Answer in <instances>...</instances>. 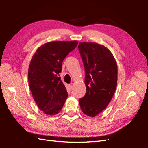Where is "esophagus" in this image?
<instances>
[{"mask_svg": "<svg viewBox=\"0 0 148 148\" xmlns=\"http://www.w3.org/2000/svg\"><path fill=\"white\" fill-rule=\"evenodd\" d=\"M72 86H72V84H69V89H70L71 90L72 89Z\"/></svg>", "mask_w": 148, "mask_h": 148, "instance_id": "34e87169", "label": "esophagus"}]
</instances>
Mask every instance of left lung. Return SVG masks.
<instances>
[{"mask_svg":"<svg viewBox=\"0 0 148 148\" xmlns=\"http://www.w3.org/2000/svg\"><path fill=\"white\" fill-rule=\"evenodd\" d=\"M85 70L86 94L79 100L83 113L95 116L104 110L117 86L118 65L111 51L96 42L78 45Z\"/></svg>","mask_w":148,"mask_h":148,"instance_id":"obj_1","label":"left lung"}]
</instances>
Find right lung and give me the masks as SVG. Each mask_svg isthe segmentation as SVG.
I'll return each mask as SVG.
<instances>
[{
  "instance_id": "1",
  "label": "right lung",
  "mask_w": 148,
  "mask_h": 148,
  "mask_svg": "<svg viewBox=\"0 0 148 148\" xmlns=\"http://www.w3.org/2000/svg\"><path fill=\"white\" fill-rule=\"evenodd\" d=\"M77 44V40L46 42L31 59L28 71L30 89L37 107L47 115L59 113L67 98L59 73L63 60Z\"/></svg>"
}]
</instances>
